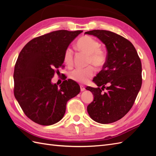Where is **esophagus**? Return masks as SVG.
Wrapping results in <instances>:
<instances>
[{
  "mask_svg": "<svg viewBox=\"0 0 156 156\" xmlns=\"http://www.w3.org/2000/svg\"><path fill=\"white\" fill-rule=\"evenodd\" d=\"M80 90H81L82 92L85 90V87H84L83 85H80Z\"/></svg>",
  "mask_w": 156,
  "mask_h": 156,
  "instance_id": "esophagus-1",
  "label": "esophagus"
}]
</instances>
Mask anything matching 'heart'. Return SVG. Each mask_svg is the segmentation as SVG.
Segmentation results:
<instances>
[{
  "label": "heart",
  "mask_w": 156,
  "mask_h": 156,
  "mask_svg": "<svg viewBox=\"0 0 156 156\" xmlns=\"http://www.w3.org/2000/svg\"><path fill=\"white\" fill-rule=\"evenodd\" d=\"M78 50L88 55L87 64H93L96 67H101L106 61V55L101 50V44L97 39L90 36H83L78 40L76 44ZM74 53L71 48L66 49L64 54V64L69 67L73 64ZM95 69L92 66H88L84 69H75L69 74V77L72 80L79 83H86L94 75Z\"/></svg>",
  "instance_id": "b5f03b06"
}]
</instances>
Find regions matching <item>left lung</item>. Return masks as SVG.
<instances>
[{"instance_id":"8db88e82","label":"left lung","mask_w":156,"mask_h":156,"mask_svg":"<svg viewBox=\"0 0 156 156\" xmlns=\"http://www.w3.org/2000/svg\"><path fill=\"white\" fill-rule=\"evenodd\" d=\"M85 34L98 38L107 50L102 69L92 80L98 87L86 88L94 95L87 107L88 113L99 123H111L123 117L133 105L141 87V62L133 45L121 35L105 30ZM105 87L108 92L103 94Z\"/></svg>"}]
</instances>
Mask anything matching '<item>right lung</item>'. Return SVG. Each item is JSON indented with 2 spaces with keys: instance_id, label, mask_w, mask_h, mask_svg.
Wrapping results in <instances>:
<instances>
[{
  "instance_id": "add662e5",
  "label": "right lung",
  "mask_w": 156,
  "mask_h": 156,
  "mask_svg": "<svg viewBox=\"0 0 156 156\" xmlns=\"http://www.w3.org/2000/svg\"><path fill=\"white\" fill-rule=\"evenodd\" d=\"M82 32L53 31L33 39L20 52L13 74L15 97L36 123L51 125L60 121L67 102L80 92V86L71 79L58 87L51 78L62 66L66 49Z\"/></svg>"
}]
</instances>
